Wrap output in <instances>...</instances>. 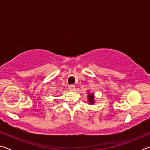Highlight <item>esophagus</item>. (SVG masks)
<instances>
[{"label": "esophagus", "mask_w": 150, "mask_h": 150, "mask_svg": "<svg viewBox=\"0 0 150 150\" xmlns=\"http://www.w3.org/2000/svg\"><path fill=\"white\" fill-rule=\"evenodd\" d=\"M75 88V87L74 85H71L69 86V89L70 91H74Z\"/></svg>", "instance_id": "esophagus-1"}]
</instances>
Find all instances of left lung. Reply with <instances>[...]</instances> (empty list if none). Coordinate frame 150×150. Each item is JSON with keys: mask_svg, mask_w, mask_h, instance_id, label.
<instances>
[{"mask_svg": "<svg viewBox=\"0 0 150 150\" xmlns=\"http://www.w3.org/2000/svg\"><path fill=\"white\" fill-rule=\"evenodd\" d=\"M88 102L91 104H93L94 103V96H93V94H91V95H88Z\"/></svg>", "mask_w": 150, "mask_h": 150, "instance_id": "obj_1", "label": "left lung"}]
</instances>
